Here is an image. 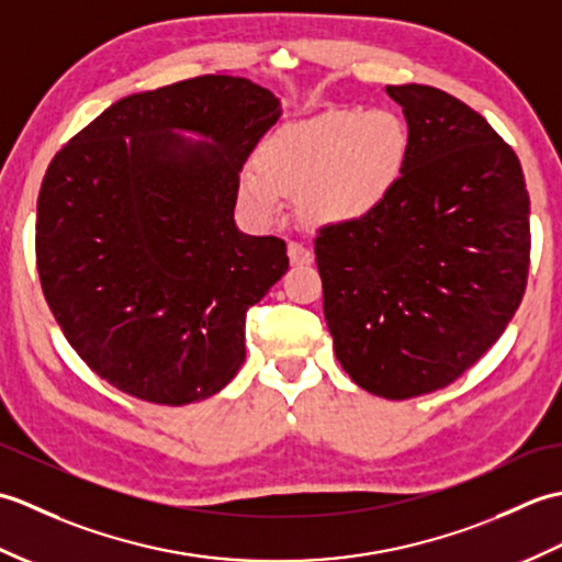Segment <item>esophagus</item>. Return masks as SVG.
<instances>
[{
	"mask_svg": "<svg viewBox=\"0 0 562 562\" xmlns=\"http://www.w3.org/2000/svg\"><path fill=\"white\" fill-rule=\"evenodd\" d=\"M288 254H290V262H292V266H308V262L314 260L312 250H308V248L302 246V244H296V241H292V244L288 246Z\"/></svg>",
	"mask_w": 562,
	"mask_h": 562,
	"instance_id": "esophagus-1",
	"label": "esophagus"
}]
</instances>
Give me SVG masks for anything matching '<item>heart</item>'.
Listing matches in <instances>:
<instances>
[{
    "mask_svg": "<svg viewBox=\"0 0 562 562\" xmlns=\"http://www.w3.org/2000/svg\"><path fill=\"white\" fill-rule=\"evenodd\" d=\"M411 154V130L393 111H333L280 130L258 151V173L241 181L244 205L258 217L280 210V193L296 195L304 222H362L396 190Z\"/></svg>",
    "mask_w": 562,
    "mask_h": 562,
    "instance_id": "obj_1",
    "label": "heart"
}]
</instances>
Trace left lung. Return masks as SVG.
Returning <instances> with one entry per match:
<instances>
[{
  "instance_id": "left-lung-1",
  "label": "left lung",
  "mask_w": 562,
  "mask_h": 562,
  "mask_svg": "<svg viewBox=\"0 0 562 562\" xmlns=\"http://www.w3.org/2000/svg\"><path fill=\"white\" fill-rule=\"evenodd\" d=\"M411 154L372 217L314 241L338 362L403 401L449 386L503 336L527 290L529 193L515 149L447 91L386 87Z\"/></svg>"
}]
</instances>
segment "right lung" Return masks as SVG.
Instances as JSON below:
<instances>
[{
    "label": "right lung",
    "mask_w": 562,
    "mask_h": 562,
    "mask_svg": "<svg viewBox=\"0 0 562 562\" xmlns=\"http://www.w3.org/2000/svg\"><path fill=\"white\" fill-rule=\"evenodd\" d=\"M280 115L250 79L202 75L115 101L47 166L41 288L71 348L111 386L186 405L244 364L246 312L290 258L282 238L238 232V173Z\"/></svg>",
    "instance_id": "right-lung-1"
}]
</instances>
